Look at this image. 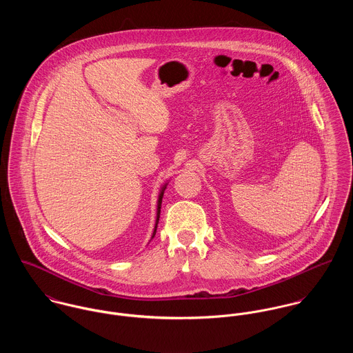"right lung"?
I'll use <instances>...</instances> for the list:
<instances>
[{
  "label": "right lung",
  "mask_w": 353,
  "mask_h": 353,
  "mask_svg": "<svg viewBox=\"0 0 353 353\" xmlns=\"http://www.w3.org/2000/svg\"><path fill=\"white\" fill-rule=\"evenodd\" d=\"M165 188H166V184L162 187V190H161V194H159V196H158L157 221H156V228H154V232H153V236H152V238H154L156 232H157L158 221H159V214H161V203H162V196H163V191H165Z\"/></svg>",
  "instance_id": "add662e5"
}]
</instances>
